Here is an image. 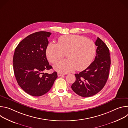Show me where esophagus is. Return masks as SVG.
Listing matches in <instances>:
<instances>
[{
    "mask_svg": "<svg viewBox=\"0 0 128 128\" xmlns=\"http://www.w3.org/2000/svg\"><path fill=\"white\" fill-rule=\"evenodd\" d=\"M57 74H58V76H62L64 75V74H61V73H60V72H58Z\"/></svg>",
    "mask_w": 128,
    "mask_h": 128,
    "instance_id": "esophagus-1",
    "label": "esophagus"
}]
</instances>
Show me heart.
<instances>
[{"mask_svg": "<svg viewBox=\"0 0 128 128\" xmlns=\"http://www.w3.org/2000/svg\"><path fill=\"white\" fill-rule=\"evenodd\" d=\"M95 53L94 42L78 35L62 36L58 44L50 42L46 50L47 58L52 63L67 54L68 59L59 61L54 65V69L63 73L85 69L92 63Z\"/></svg>", "mask_w": 128, "mask_h": 128, "instance_id": "obj_1", "label": "heart"}]
</instances>
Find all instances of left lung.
<instances>
[{"instance_id": "1", "label": "left lung", "mask_w": 128, "mask_h": 128, "mask_svg": "<svg viewBox=\"0 0 128 128\" xmlns=\"http://www.w3.org/2000/svg\"><path fill=\"white\" fill-rule=\"evenodd\" d=\"M95 44L97 46L95 60L86 69L75 74L76 80L71 86L76 94L84 97L92 96L99 92L109 76L111 64L109 48L99 38Z\"/></svg>"}]
</instances>
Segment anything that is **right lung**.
I'll return each instance as SVG.
<instances>
[{
	"label": "right lung",
	"mask_w": 128,
	"mask_h": 128,
	"mask_svg": "<svg viewBox=\"0 0 128 128\" xmlns=\"http://www.w3.org/2000/svg\"><path fill=\"white\" fill-rule=\"evenodd\" d=\"M50 32L40 31L32 33L17 46L13 57V68L19 86L30 95L42 96L50 90L57 73H44L52 68L46 57Z\"/></svg>",
	"instance_id": "right-lung-1"
}]
</instances>
